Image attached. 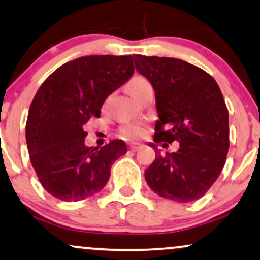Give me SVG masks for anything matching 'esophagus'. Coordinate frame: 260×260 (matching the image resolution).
<instances>
[{
    "instance_id": "34e87169",
    "label": "esophagus",
    "mask_w": 260,
    "mask_h": 260,
    "mask_svg": "<svg viewBox=\"0 0 260 260\" xmlns=\"http://www.w3.org/2000/svg\"><path fill=\"white\" fill-rule=\"evenodd\" d=\"M142 148V145H140L139 143H132V144H129V150L131 151H138V150Z\"/></svg>"
}]
</instances>
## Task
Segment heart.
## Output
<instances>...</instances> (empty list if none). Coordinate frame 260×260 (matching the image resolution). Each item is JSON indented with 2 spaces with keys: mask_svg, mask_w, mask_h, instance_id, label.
<instances>
[{
  "mask_svg": "<svg viewBox=\"0 0 260 260\" xmlns=\"http://www.w3.org/2000/svg\"><path fill=\"white\" fill-rule=\"evenodd\" d=\"M149 86V82L144 77L140 76H134L133 79L129 80V82L127 84V90L131 95L134 96L137 93L139 92L140 89H143L144 87ZM122 136L126 137L128 139H137L143 137L145 134L146 129L143 124L140 123H129L126 124L123 128H122Z\"/></svg>",
  "mask_w": 260,
  "mask_h": 260,
  "instance_id": "b5f03b06",
  "label": "heart"
}]
</instances>
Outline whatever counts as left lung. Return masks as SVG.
<instances>
[{
	"label": "left lung",
	"mask_w": 260,
	"mask_h": 260,
	"mask_svg": "<svg viewBox=\"0 0 260 260\" xmlns=\"http://www.w3.org/2000/svg\"><path fill=\"white\" fill-rule=\"evenodd\" d=\"M137 71L155 90L158 120L155 143H179L145 171L150 189L164 199L191 202L202 198L223 170L229 150V112L211 75L177 58L134 54ZM165 145V144H164Z\"/></svg>",
	"instance_id": "left-lung-1"
}]
</instances>
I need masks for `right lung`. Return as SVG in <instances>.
I'll list each match as a JSON object with an SVG mask.
<instances>
[{"label": "right lung", "mask_w": 260, "mask_h": 260, "mask_svg": "<svg viewBox=\"0 0 260 260\" xmlns=\"http://www.w3.org/2000/svg\"><path fill=\"white\" fill-rule=\"evenodd\" d=\"M133 73L132 55H87L65 62L41 84L25 133L34 170L52 196L75 202L106 185L111 165L127 152L126 143L88 148L83 126L100 116L105 99Z\"/></svg>", "instance_id": "add662e5"}]
</instances>
